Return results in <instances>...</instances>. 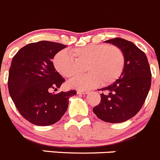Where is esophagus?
Instances as JSON below:
<instances>
[{"mask_svg": "<svg viewBox=\"0 0 160 160\" xmlns=\"http://www.w3.org/2000/svg\"><path fill=\"white\" fill-rule=\"evenodd\" d=\"M89 92V91L86 90H78V94H87Z\"/></svg>", "mask_w": 160, "mask_h": 160, "instance_id": "obj_1", "label": "esophagus"}]
</instances>
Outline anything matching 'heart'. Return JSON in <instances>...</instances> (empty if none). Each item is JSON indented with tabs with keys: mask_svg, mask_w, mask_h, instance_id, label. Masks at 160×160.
I'll use <instances>...</instances> for the list:
<instances>
[{
	"mask_svg": "<svg viewBox=\"0 0 160 160\" xmlns=\"http://www.w3.org/2000/svg\"><path fill=\"white\" fill-rule=\"evenodd\" d=\"M53 65L62 76L72 78L84 72L69 82L71 87L91 89L101 84L108 86L115 82L122 74L125 65L122 50L115 45L90 44L86 46L61 50L55 55Z\"/></svg>",
	"mask_w": 160,
	"mask_h": 160,
	"instance_id": "heart-1",
	"label": "heart"
}]
</instances>
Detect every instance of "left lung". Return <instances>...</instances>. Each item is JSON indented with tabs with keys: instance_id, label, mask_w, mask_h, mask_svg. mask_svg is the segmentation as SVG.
<instances>
[{
	"instance_id": "8db88e82",
	"label": "left lung",
	"mask_w": 160,
	"mask_h": 160,
	"mask_svg": "<svg viewBox=\"0 0 160 160\" xmlns=\"http://www.w3.org/2000/svg\"><path fill=\"white\" fill-rule=\"evenodd\" d=\"M122 50L125 65L119 78L102 88L100 104L92 108L100 119L111 123L127 121L141 110L151 87L152 73L145 53L120 38L106 41Z\"/></svg>"
}]
</instances>
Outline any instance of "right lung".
<instances>
[{
  "label": "right lung",
  "instance_id": "right-lung-1",
  "mask_svg": "<svg viewBox=\"0 0 160 160\" xmlns=\"http://www.w3.org/2000/svg\"><path fill=\"white\" fill-rule=\"evenodd\" d=\"M66 45L40 41L22 47L14 56L9 69L8 86L11 97L22 117L37 126H49L66 112L69 98L75 90L52 93L65 79L52 62Z\"/></svg>",
  "mask_w": 160,
  "mask_h": 160
}]
</instances>
